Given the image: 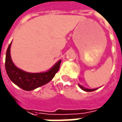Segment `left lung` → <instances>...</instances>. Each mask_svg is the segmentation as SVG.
Returning <instances> with one entry per match:
<instances>
[{"label":"left lung","instance_id":"left-lung-1","mask_svg":"<svg viewBox=\"0 0 122 122\" xmlns=\"http://www.w3.org/2000/svg\"><path fill=\"white\" fill-rule=\"evenodd\" d=\"M79 86H80V87L82 90H85V91H86V92H92V91H94V90H96V89H87V88H85V87L81 86L80 85H79Z\"/></svg>","mask_w":122,"mask_h":122}]
</instances>
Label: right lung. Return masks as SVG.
Wrapping results in <instances>:
<instances>
[{"label": "right lung", "mask_w": 122, "mask_h": 122, "mask_svg": "<svg viewBox=\"0 0 122 122\" xmlns=\"http://www.w3.org/2000/svg\"><path fill=\"white\" fill-rule=\"evenodd\" d=\"M11 44L6 51L5 67L9 79L21 89L30 91L48 83L60 68L61 61H58L49 71L42 73H28L18 69L12 62L10 54Z\"/></svg>", "instance_id": "obj_1"}]
</instances>
